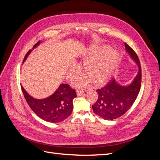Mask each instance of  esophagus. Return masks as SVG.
<instances>
[{"label":"esophagus","mask_w":160,"mask_h":160,"mask_svg":"<svg viewBox=\"0 0 160 160\" xmlns=\"http://www.w3.org/2000/svg\"><path fill=\"white\" fill-rule=\"evenodd\" d=\"M83 93H84V91L83 89H77V94L79 96L82 95L83 94Z\"/></svg>","instance_id":"34e87169"}]
</instances>
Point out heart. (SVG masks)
Wrapping results in <instances>:
<instances>
[{"mask_svg": "<svg viewBox=\"0 0 160 160\" xmlns=\"http://www.w3.org/2000/svg\"><path fill=\"white\" fill-rule=\"evenodd\" d=\"M108 51V48L96 50L91 53L89 59L86 60L83 69L92 83L99 85L108 78L115 69L119 62V55L117 52ZM75 66L72 67L74 72ZM83 83V80L79 79L77 82L78 85Z\"/></svg>", "mask_w": 160, "mask_h": 160, "instance_id": "heart-1", "label": "heart"}]
</instances>
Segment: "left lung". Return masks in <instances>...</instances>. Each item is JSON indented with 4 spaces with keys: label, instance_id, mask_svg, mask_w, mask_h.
<instances>
[{
    "label": "left lung",
    "instance_id": "1",
    "mask_svg": "<svg viewBox=\"0 0 160 160\" xmlns=\"http://www.w3.org/2000/svg\"><path fill=\"white\" fill-rule=\"evenodd\" d=\"M125 49L129 55L137 62L138 74L129 85H119L114 79L103 88L96 90L98 99L92 105L93 112L104 119L113 120L122 116L132 107L139 93L142 83V69L136 52L127 43Z\"/></svg>",
    "mask_w": 160,
    "mask_h": 160
}]
</instances>
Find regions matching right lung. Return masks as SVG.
<instances>
[{
    "label": "right lung",
    "mask_w": 160,
    "mask_h": 160,
    "mask_svg": "<svg viewBox=\"0 0 160 160\" xmlns=\"http://www.w3.org/2000/svg\"><path fill=\"white\" fill-rule=\"evenodd\" d=\"M40 41L33 46V49ZM31 52L29 50L24 58L25 61L28 55ZM21 89L24 97L31 109L38 117L47 122L58 123L65 120L72 113V100L77 97L74 89L68 84H62L52 95L43 99H36L27 93L21 85Z\"/></svg>",
    "instance_id": "1"
}]
</instances>
